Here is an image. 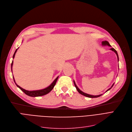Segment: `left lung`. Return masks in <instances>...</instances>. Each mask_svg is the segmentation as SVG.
Masks as SVG:
<instances>
[{"label":"left lung","instance_id":"left-lung-1","mask_svg":"<svg viewBox=\"0 0 132 132\" xmlns=\"http://www.w3.org/2000/svg\"><path fill=\"white\" fill-rule=\"evenodd\" d=\"M102 45H108V46H111L110 45V44H109V43L108 42V41H106V40L103 41L102 42ZM110 50H111L112 51H114V52L116 53V54H117V56L118 61H119V57H118V53H117V51L114 49V48H110ZM74 85H75V88H77V89L78 92L80 94H81V95H84V96H85L88 97H89V98H97V97H100V96H102V94H101V95H99L94 96V95H89V94H86V93H84L83 92H82L81 90H80L79 89V88L77 87V86L76 85V84H75V81H74ZM114 84H114L112 85V86H111V87L109 89H108V90H107L106 91V92H107L108 90H109L110 89H111V88L113 86Z\"/></svg>","mask_w":132,"mask_h":132}]
</instances>
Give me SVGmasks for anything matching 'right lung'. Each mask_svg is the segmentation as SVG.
<instances>
[{
    "label": "right lung",
    "mask_w": 132,
    "mask_h": 132,
    "mask_svg": "<svg viewBox=\"0 0 132 132\" xmlns=\"http://www.w3.org/2000/svg\"><path fill=\"white\" fill-rule=\"evenodd\" d=\"M18 50V48L15 50L14 53L13 54V58H14L15 57V53ZM13 61H12V62L11 64V70L12 71V66H13ZM58 77L56 79H55L53 82L52 83V84L48 86L47 87H46V88H44V89H41V90H32V91H29V90H25L23 88H22L21 87H20L19 86H18L16 84V82H15V80H14V77H13V79H14V81L15 84L16 85V86L19 88L24 93H25L27 95L29 96H31V97H38V96H43V95H45L47 94H48V93H50L52 90L53 89V88H54L55 84H56V82L58 79Z\"/></svg>",
    "instance_id": "add662e5"
}]
</instances>
